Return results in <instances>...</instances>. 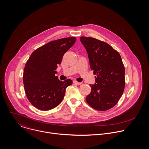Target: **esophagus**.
Wrapping results in <instances>:
<instances>
[{
    "label": "esophagus",
    "instance_id": "esophagus-1",
    "mask_svg": "<svg viewBox=\"0 0 149 149\" xmlns=\"http://www.w3.org/2000/svg\"><path fill=\"white\" fill-rule=\"evenodd\" d=\"M73 83L75 84L78 85V86H79V85L82 84V82H78V81H73Z\"/></svg>",
    "mask_w": 149,
    "mask_h": 149
}]
</instances>
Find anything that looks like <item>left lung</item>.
<instances>
[{"instance_id": "left-lung-1", "label": "left lung", "mask_w": 149, "mask_h": 149, "mask_svg": "<svg viewBox=\"0 0 149 149\" xmlns=\"http://www.w3.org/2000/svg\"><path fill=\"white\" fill-rule=\"evenodd\" d=\"M86 49L95 83L86 97L87 103L98 111H106L117 104L125 87V68L120 54L105 42L94 38L81 36Z\"/></svg>"}]
</instances>
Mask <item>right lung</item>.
Listing matches in <instances>:
<instances>
[{"instance_id": "obj_1", "label": "right lung", "mask_w": 149, "mask_h": 149, "mask_svg": "<svg viewBox=\"0 0 149 149\" xmlns=\"http://www.w3.org/2000/svg\"><path fill=\"white\" fill-rule=\"evenodd\" d=\"M76 38L69 37L52 40L31 55L24 71L23 82L26 95L34 107L49 110L62 102L66 88L72 81H63L55 76L64 54L75 44Z\"/></svg>"}]
</instances>
